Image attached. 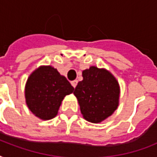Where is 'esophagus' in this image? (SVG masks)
<instances>
[{"instance_id":"obj_1","label":"esophagus","mask_w":157,"mask_h":157,"mask_svg":"<svg viewBox=\"0 0 157 157\" xmlns=\"http://www.w3.org/2000/svg\"><path fill=\"white\" fill-rule=\"evenodd\" d=\"M77 83H78V81H76V80H75V81H71V86H73L74 88H76V85H77Z\"/></svg>"}]
</instances>
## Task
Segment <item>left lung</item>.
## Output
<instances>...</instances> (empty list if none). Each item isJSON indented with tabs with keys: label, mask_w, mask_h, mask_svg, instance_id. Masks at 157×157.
<instances>
[{
	"label": "left lung",
	"mask_w": 157,
	"mask_h": 157,
	"mask_svg": "<svg viewBox=\"0 0 157 157\" xmlns=\"http://www.w3.org/2000/svg\"><path fill=\"white\" fill-rule=\"evenodd\" d=\"M83 81L75 88L81 112L86 121L99 123L118 107L120 87L114 76L105 69L90 67L82 72Z\"/></svg>",
	"instance_id": "obj_1"
}]
</instances>
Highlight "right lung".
<instances>
[{
    "label": "right lung",
    "mask_w": 157,
    "mask_h": 157,
    "mask_svg": "<svg viewBox=\"0 0 157 157\" xmlns=\"http://www.w3.org/2000/svg\"><path fill=\"white\" fill-rule=\"evenodd\" d=\"M74 88L63 76L51 66H42L34 71L25 87L26 103L36 117L50 120L58 113L63 98Z\"/></svg>",
    "instance_id": "obj_1"
}]
</instances>
